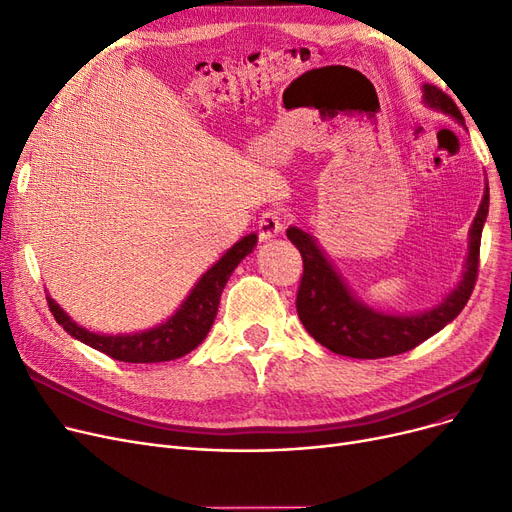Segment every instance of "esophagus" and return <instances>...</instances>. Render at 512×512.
Returning a JSON list of instances; mask_svg holds the SVG:
<instances>
[{
	"mask_svg": "<svg viewBox=\"0 0 512 512\" xmlns=\"http://www.w3.org/2000/svg\"><path fill=\"white\" fill-rule=\"evenodd\" d=\"M283 231V218L277 210H267L258 220L260 239H271Z\"/></svg>",
	"mask_w": 512,
	"mask_h": 512,
	"instance_id": "1",
	"label": "esophagus"
}]
</instances>
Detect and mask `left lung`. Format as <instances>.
Returning <instances> with one entry per match:
<instances>
[{"instance_id":"left-lung-1","label":"left lung","mask_w":512,"mask_h":512,"mask_svg":"<svg viewBox=\"0 0 512 512\" xmlns=\"http://www.w3.org/2000/svg\"><path fill=\"white\" fill-rule=\"evenodd\" d=\"M424 102L464 124L456 102L435 86H422ZM489 212V189L485 187L481 206L470 227L468 256L456 290L447 294L435 309L418 315H388L374 311L353 296L349 285L336 273L334 264L321 252L315 237L298 227L288 229V239L302 256V279L296 296V309L302 325L319 344L336 355L355 359H380L412 351L454 321L473 294L479 271V248L483 224Z\"/></svg>"}]
</instances>
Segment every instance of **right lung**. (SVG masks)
<instances>
[{"label":"right lung","mask_w":512,"mask_h":512,"mask_svg":"<svg viewBox=\"0 0 512 512\" xmlns=\"http://www.w3.org/2000/svg\"><path fill=\"white\" fill-rule=\"evenodd\" d=\"M256 233L245 235L239 239L227 254L214 264L212 269L201 275L195 283V288L187 296V300L180 304V309L151 330H142L136 334H96L86 330V327L77 325L60 306L48 298V306L58 321V325L65 327V332L73 338L81 340L92 349L105 353L117 361L126 363H159V361H172L182 355L191 353L193 349L208 336L210 327L216 319L220 294L227 285L231 273L237 269V264L256 248Z\"/></svg>","instance_id":"1"}]
</instances>
